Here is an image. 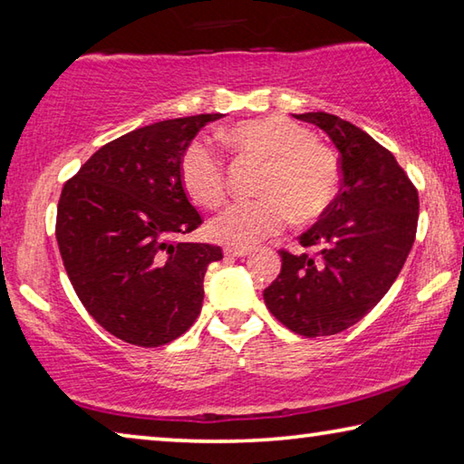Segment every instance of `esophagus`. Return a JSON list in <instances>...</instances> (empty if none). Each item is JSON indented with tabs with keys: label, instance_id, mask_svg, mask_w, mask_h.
Here are the masks:
<instances>
[{
	"label": "esophagus",
	"instance_id": "esophagus-1",
	"mask_svg": "<svg viewBox=\"0 0 464 464\" xmlns=\"http://www.w3.org/2000/svg\"><path fill=\"white\" fill-rule=\"evenodd\" d=\"M223 251H225V256H227V257H246V256H249V251H251V249H247V247L227 246Z\"/></svg>",
	"mask_w": 464,
	"mask_h": 464
}]
</instances>
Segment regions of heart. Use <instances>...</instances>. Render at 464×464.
I'll use <instances>...</instances> for the list:
<instances>
[{"label":"heart","mask_w":464,"mask_h":464,"mask_svg":"<svg viewBox=\"0 0 464 464\" xmlns=\"http://www.w3.org/2000/svg\"><path fill=\"white\" fill-rule=\"evenodd\" d=\"M233 145L266 161L256 200H239L218 213L208 225L210 237L235 247H251L280 233L290 217L298 223L315 221L340 186V169L329 149L313 140L311 132L285 116H268L235 124ZM184 190L202 207L223 202L225 163L207 139H194L179 157Z\"/></svg>","instance_id":"obj_1"}]
</instances>
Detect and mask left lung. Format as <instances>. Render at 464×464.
<instances>
[{
	"label": "left lung",
	"instance_id": "obj_1",
	"mask_svg": "<svg viewBox=\"0 0 464 464\" xmlns=\"http://www.w3.org/2000/svg\"><path fill=\"white\" fill-rule=\"evenodd\" d=\"M295 119L334 140L342 188L319 223L298 237L315 254L282 249L280 274L264 301L290 332L324 337L358 324L387 295L415 241L420 198L389 149L356 124L327 112Z\"/></svg>",
	"mask_w": 464,
	"mask_h": 464
}]
</instances>
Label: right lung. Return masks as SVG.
<instances>
[{
    "label": "right lung",
    "instance_id": "add662e5",
    "mask_svg": "<svg viewBox=\"0 0 464 464\" xmlns=\"http://www.w3.org/2000/svg\"><path fill=\"white\" fill-rule=\"evenodd\" d=\"M221 116L130 130L100 147L63 186L57 243L67 276L90 315L122 342L157 348L200 315L204 274L223 251L174 241L202 223L179 179V157Z\"/></svg>",
    "mask_w": 464,
    "mask_h": 464
}]
</instances>
